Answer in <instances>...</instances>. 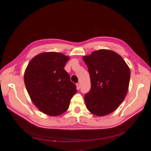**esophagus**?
I'll use <instances>...</instances> for the list:
<instances>
[{"label": "esophagus", "mask_w": 151, "mask_h": 151, "mask_svg": "<svg viewBox=\"0 0 151 151\" xmlns=\"http://www.w3.org/2000/svg\"><path fill=\"white\" fill-rule=\"evenodd\" d=\"M76 89H77L78 90H79L80 88H81V84H78V83H77V84H76Z\"/></svg>", "instance_id": "1"}]
</instances>
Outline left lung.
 <instances>
[{
    "instance_id": "1",
    "label": "left lung",
    "mask_w": 151,
    "mask_h": 151,
    "mask_svg": "<svg viewBox=\"0 0 151 151\" xmlns=\"http://www.w3.org/2000/svg\"><path fill=\"white\" fill-rule=\"evenodd\" d=\"M90 75V91L84 96L88 110L97 116L111 114L119 106L129 89L130 70L119 54L100 49L82 57Z\"/></svg>"
}]
</instances>
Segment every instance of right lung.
<instances>
[{
	"label": "right lung",
	"instance_id": "obj_1",
	"mask_svg": "<svg viewBox=\"0 0 151 151\" xmlns=\"http://www.w3.org/2000/svg\"><path fill=\"white\" fill-rule=\"evenodd\" d=\"M70 58L56 52L37 54L28 64L24 82L34 104L43 114L58 116L68 110L77 90L63 67Z\"/></svg>",
	"mask_w": 151,
	"mask_h": 151
}]
</instances>
